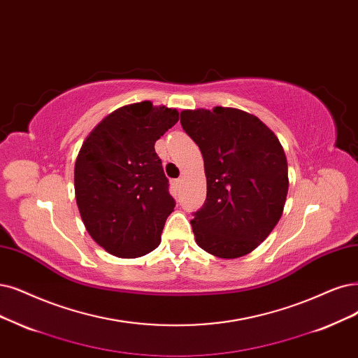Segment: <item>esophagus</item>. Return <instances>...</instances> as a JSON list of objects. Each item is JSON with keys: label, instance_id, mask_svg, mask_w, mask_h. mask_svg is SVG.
Here are the masks:
<instances>
[{"label": "esophagus", "instance_id": "esophagus-1", "mask_svg": "<svg viewBox=\"0 0 358 358\" xmlns=\"http://www.w3.org/2000/svg\"><path fill=\"white\" fill-rule=\"evenodd\" d=\"M181 184H182V178H178V180H176V186H177V187H180Z\"/></svg>", "mask_w": 358, "mask_h": 358}]
</instances>
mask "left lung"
I'll return each instance as SVG.
<instances>
[{"mask_svg": "<svg viewBox=\"0 0 358 358\" xmlns=\"http://www.w3.org/2000/svg\"><path fill=\"white\" fill-rule=\"evenodd\" d=\"M182 129L199 145L206 201L196 210V243L218 258H239L267 239L287 196V161L279 138L254 115L217 106L182 110Z\"/></svg>", "mask_w": 358, "mask_h": 358, "instance_id": "8db88e82", "label": "left lung"}]
</instances>
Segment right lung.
I'll return each mask as SVG.
<instances>
[{
	"instance_id": "obj_1",
	"label": "right lung",
	"mask_w": 358,
	"mask_h": 358,
	"mask_svg": "<svg viewBox=\"0 0 358 358\" xmlns=\"http://www.w3.org/2000/svg\"><path fill=\"white\" fill-rule=\"evenodd\" d=\"M177 109L141 101L119 108L92 129L75 162V197L90 236L109 254L137 258L161 243L176 201L155 143Z\"/></svg>"
}]
</instances>
